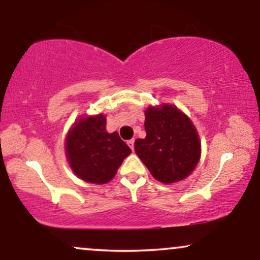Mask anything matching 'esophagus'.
<instances>
[{"label":"esophagus","instance_id":"34e87169","mask_svg":"<svg viewBox=\"0 0 260 260\" xmlns=\"http://www.w3.org/2000/svg\"><path fill=\"white\" fill-rule=\"evenodd\" d=\"M127 144H128V147H129L131 149H132V150H134V139H131V140H128V142H127Z\"/></svg>","mask_w":260,"mask_h":260}]
</instances>
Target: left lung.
Here are the masks:
<instances>
[{"instance_id":"obj_1","label":"left lung","mask_w":260,"mask_h":260,"mask_svg":"<svg viewBox=\"0 0 260 260\" xmlns=\"http://www.w3.org/2000/svg\"><path fill=\"white\" fill-rule=\"evenodd\" d=\"M144 139L134 149L155 180L175 183L188 177L201 160L202 145L193 122L171 104L145 110Z\"/></svg>"}]
</instances>
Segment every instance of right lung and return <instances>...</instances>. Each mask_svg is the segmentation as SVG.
I'll use <instances>...</instances> for the list:
<instances>
[{"mask_svg":"<svg viewBox=\"0 0 260 260\" xmlns=\"http://www.w3.org/2000/svg\"><path fill=\"white\" fill-rule=\"evenodd\" d=\"M64 150L73 174L89 183L104 184L115 177L132 153L117 132L106 131V116H82L66 136Z\"/></svg>","mask_w":260,"mask_h":260,"instance_id":"add662e5","label":"right lung"}]
</instances>
